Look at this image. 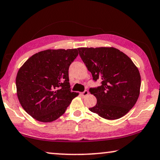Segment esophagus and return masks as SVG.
I'll list each match as a JSON object with an SVG mask.
<instances>
[{
    "label": "esophagus",
    "mask_w": 160,
    "mask_h": 160,
    "mask_svg": "<svg viewBox=\"0 0 160 160\" xmlns=\"http://www.w3.org/2000/svg\"><path fill=\"white\" fill-rule=\"evenodd\" d=\"M88 94H89V92H88L87 90H84V92H81V93H80L81 95L83 96V97H86L87 95H88Z\"/></svg>",
    "instance_id": "obj_1"
}]
</instances>
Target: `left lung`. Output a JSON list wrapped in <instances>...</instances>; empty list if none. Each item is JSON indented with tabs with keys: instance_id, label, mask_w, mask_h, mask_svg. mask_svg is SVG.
<instances>
[{
	"instance_id": "left-lung-1",
	"label": "left lung",
	"mask_w": 160,
	"mask_h": 160,
	"mask_svg": "<svg viewBox=\"0 0 160 160\" xmlns=\"http://www.w3.org/2000/svg\"><path fill=\"white\" fill-rule=\"evenodd\" d=\"M81 58L90 71L94 82L101 84L90 88L97 98L92 112L108 120L124 116L139 96L141 76L129 57L114 48H78Z\"/></svg>"
}]
</instances>
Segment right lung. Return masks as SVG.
Masks as SVG:
<instances>
[{
	"label": "right lung",
	"mask_w": 160,
	"mask_h": 160,
	"mask_svg": "<svg viewBox=\"0 0 160 160\" xmlns=\"http://www.w3.org/2000/svg\"><path fill=\"white\" fill-rule=\"evenodd\" d=\"M77 49L47 50L30 57L18 71L17 96L24 110L40 122H52L64 114L78 93L71 92L70 65Z\"/></svg>",
	"instance_id": "obj_1"
}]
</instances>
